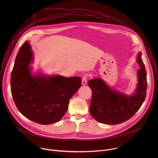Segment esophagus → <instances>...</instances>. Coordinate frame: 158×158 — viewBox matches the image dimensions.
<instances>
[{"mask_svg":"<svg viewBox=\"0 0 158 158\" xmlns=\"http://www.w3.org/2000/svg\"><path fill=\"white\" fill-rule=\"evenodd\" d=\"M87 78H88V76L87 74H85L82 76V85H85L87 84Z\"/></svg>","mask_w":158,"mask_h":158,"instance_id":"34e87169","label":"esophagus"}]
</instances>
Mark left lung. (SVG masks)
I'll use <instances>...</instances> for the list:
<instances>
[{
  "mask_svg": "<svg viewBox=\"0 0 158 158\" xmlns=\"http://www.w3.org/2000/svg\"><path fill=\"white\" fill-rule=\"evenodd\" d=\"M141 56L139 52L137 60L141 67L138 72V87L132 96L110 89L99 78L89 81L87 84L92 90L89 110L95 120L107 124H118L129 120L139 109L147 90L146 71Z\"/></svg>",
  "mask_w": 158,
  "mask_h": 158,
  "instance_id": "8db88e82",
  "label": "left lung"
}]
</instances>
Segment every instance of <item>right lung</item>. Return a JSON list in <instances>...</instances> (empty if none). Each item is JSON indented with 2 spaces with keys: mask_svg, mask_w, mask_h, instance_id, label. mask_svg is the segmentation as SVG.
Returning a JSON list of instances; mask_svg holds the SVG:
<instances>
[{
  "mask_svg": "<svg viewBox=\"0 0 158 158\" xmlns=\"http://www.w3.org/2000/svg\"><path fill=\"white\" fill-rule=\"evenodd\" d=\"M32 53L28 41L20 47L11 73V93L20 113L40 124L59 121L68 109L70 99L81 86L80 77L48 78L32 76L29 64Z\"/></svg>",
  "mask_w": 158,
  "mask_h": 158,
  "instance_id": "add662e5",
  "label": "right lung"
}]
</instances>
